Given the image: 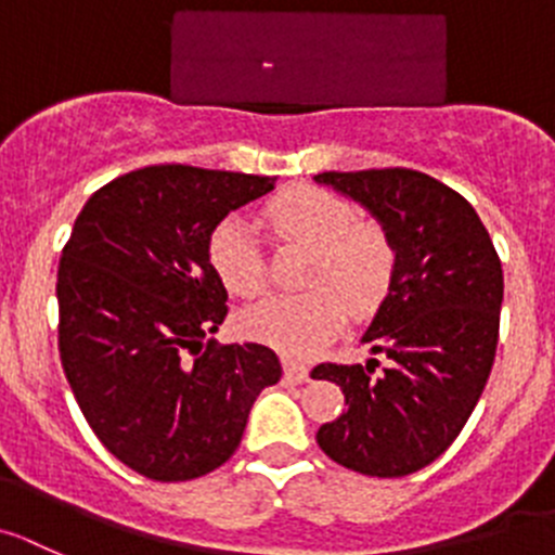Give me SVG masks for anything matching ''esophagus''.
Segmentation results:
<instances>
[{
    "label": "esophagus",
    "instance_id": "34e87169",
    "mask_svg": "<svg viewBox=\"0 0 555 555\" xmlns=\"http://www.w3.org/2000/svg\"><path fill=\"white\" fill-rule=\"evenodd\" d=\"M282 366H284V377H287V380H293V383L309 380V366L301 364V361L284 359Z\"/></svg>",
    "mask_w": 555,
    "mask_h": 555
}]
</instances>
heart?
Returning a JSON list of instances; mask_svg holds the SVG:
<instances>
[{"label": "heart", "mask_w": 555, "mask_h": 555, "mask_svg": "<svg viewBox=\"0 0 555 555\" xmlns=\"http://www.w3.org/2000/svg\"><path fill=\"white\" fill-rule=\"evenodd\" d=\"M273 241L309 246L304 284L295 295H268L241 314V331L287 356H312L336 334L345 314H366L386 298L397 248L386 227L359 219L350 199L318 185L282 191L262 207ZM207 260L237 298L268 284V257L251 224L237 216L219 221L207 241Z\"/></svg>", "instance_id": "heart-1"}]
</instances>
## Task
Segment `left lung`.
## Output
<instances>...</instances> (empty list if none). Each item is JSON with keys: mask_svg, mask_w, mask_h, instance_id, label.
Listing matches in <instances>:
<instances>
[{"mask_svg": "<svg viewBox=\"0 0 555 555\" xmlns=\"http://www.w3.org/2000/svg\"><path fill=\"white\" fill-rule=\"evenodd\" d=\"M314 180L364 205L391 235L397 268L361 336L380 361L318 364L345 411L318 429L334 463L395 479L441 457L479 402L499 345L504 271L465 196L416 169L323 172Z\"/></svg>", "mask_w": 555, "mask_h": 555, "instance_id": "8db88e82", "label": "left lung"}]
</instances>
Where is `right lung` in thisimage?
Instances as JSON below:
<instances>
[{"mask_svg": "<svg viewBox=\"0 0 555 555\" xmlns=\"http://www.w3.org/2000/svg\"><path fill=\"white\" fill-rule=\"evenodd\" d=\"M276 178L160 164L87 199L56 271L60 359L98 441L137 474L189 481L235 454L282 377L266 345H219L227 289L207 241Z\"/></svg>", "mask_w": 555, "mask_h": 555, "instance_id": "1", "label": "right lung"}]
</instances>
